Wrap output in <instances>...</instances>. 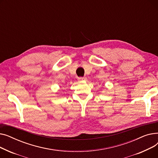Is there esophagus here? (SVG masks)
<instances>
[{
    "mask_svg": "<svg viewBox=\"0 0 158 158\" xmlns=\"http://www.w3.org/2000/svg\"><path fill=\"white\" fill-rule=\"evenodd\" d=\"M87 79V78L86 77H78V81H85V80H86Z\"/></svg>",
    "mask_w": 158,
    "mask_h": 158,
    "instance_id": "obj_1",
    "label": "esophagus"
}]
</instances>
